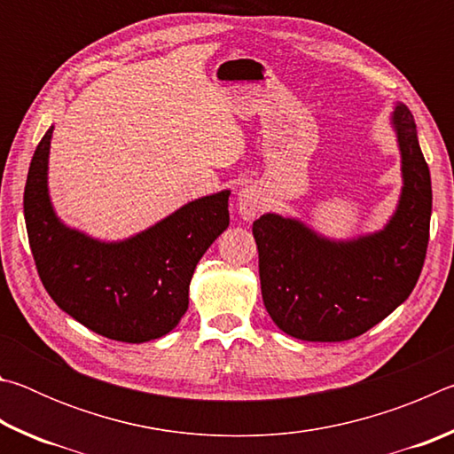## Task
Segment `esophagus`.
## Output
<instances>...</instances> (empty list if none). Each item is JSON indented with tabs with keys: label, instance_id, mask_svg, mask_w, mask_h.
<instances>
[{
	"label": "esophagus",
	"instance_id": "34e87169",
	"mask_svg": "<svg viewBox=\"0 0 454 454\" xmlns=\"http://www.w3.org/2000/svg\"><path fill=\"white\" fill-rule=\"evenodd\" d=\"M264 206H266V198L260 188L246 186L238 192L236 208L242 220H254L258 214L264 210Z\"/></svg>",
	"mask_w": 454,
	"mask_h": 454
}]
</instances>
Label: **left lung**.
Here are the masks:
<instances>
[{
    "label": "left lung",
    "mask_w": 454,
    "mask_h": 454,
    "mask_svg": "<svg viewBox=\"0 0 454 454\" xmlns=\"http://www.w3.org/2000/svg\"><path fill=\"white\" fill-rule=\"evenodd\" d=\"M390 126L401 152L403 188L380 230L330 238L276 212L252 224L264 306L292 338L342 342L364 334L398 309L419 280L433 210L430 172L409 107L398 102Z\"/></svg>",
    "instance_id": "1"
}]
</instances>
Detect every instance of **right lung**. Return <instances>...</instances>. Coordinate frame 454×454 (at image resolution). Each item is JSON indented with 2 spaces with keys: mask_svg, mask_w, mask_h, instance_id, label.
<instances>
[{
  "mask_svg": "<svg viewBox=\"0 0 454 454\" xmlns=\"http://www.w3.org/2000/svg\"><path fill=\"white\" fill-rule=\"evenodd\" d=\"M53 126L29 164L24 216L37 272L61 310L120 342H148L178 326L192 274L230 224V190L180 206L124 240H99L61 222L48 170Z\"/></svg>",
  "mask_w": 454,
  "mask_h": 454,
  "instance_id": "right-lung-1",
  "label": "right lung"
}]
</instances>
